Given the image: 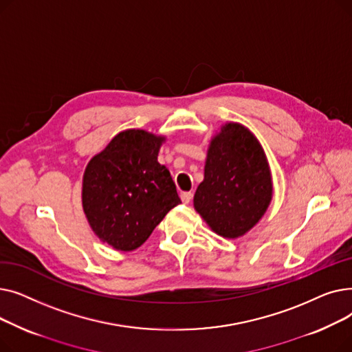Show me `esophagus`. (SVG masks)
Masks as SVG:
<instances>
[{
  "label": "esophagus",
  "instance_id": "34e87169",
  "mask_svg": "<svg viewBox=\"0 0 352 352\" xmlns=\"http://www.w3.org/2000/svg\"><path fill=\"white\" fill-rule=\"evenodd\" d=\"M192 199V192H181V201L184 202V204H190Z\"/></svg>",
  "mask_w": 352,
  "mask_h": 352
}]
</instances>
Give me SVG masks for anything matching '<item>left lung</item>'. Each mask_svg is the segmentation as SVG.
<instances>
[{"label": "left lung", "instance_id": "8db88e82", "mask_svg": "<svg viewBox=\"0 0 352 352\" xmlns=\"http://www.w3.org/2000/svg\"><path fill=\"white\" fill-rule=\"evenodd\" d=\"M272 181L261 144L248 128L227 122L211 140L194 208L224 238L248 232L265 214Z\"/></svg>", "mask_w": 352, "mask_h": 352}]
</instances>
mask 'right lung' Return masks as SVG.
I'll list each match as a JSON object with an SVG mask.
<instances>
[{
	"mask_svg": "<svg viewBox=\"0 0 352 352\" xmlns=\"http://www.w3.org/2000/svg\"><path fill=\"white\" fill-rule=\"evenodd\" d=\"M165 137L125 129L88 162L82 208L102 243L118 251L142 245L181 199L170 171L157 160Z\"/></svg>",
	"mask_w": 352,
	"mask_h": 352,
	"instance_id": "add662e5",
	"label": "right lung"
}]
</instances>
